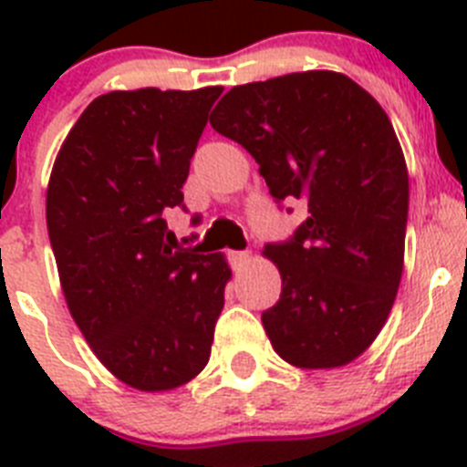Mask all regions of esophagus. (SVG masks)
Instances as JSON below:
<instances>
[{"label":"esophagus","mask_w":467,"mask_h":467,"mask_svg":"<svg viewBox=\"0 0 467 467\" xmlns=\"http://www.w3.org/2000/svg\"><path fill=\"white\" fill-rule=\"evenodd\" d=\"M226 257H229V264H231V266H234V269H241L243 264H245L247 259H250V253H245V250H231V253L226 254Z\"/></svg>","instance_id":"obj_1"}]
</instances>
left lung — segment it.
Here are the masks:
<instances>
[{"label": "left lung", "instance_id": "1", "mask_svg": "<svg viewBox=\"0 0 467 467\" xmlns=\"http://www.w3.org/2000/svg\"><path fill=\"white\" fill-rule=\"evenodd\" d=\"M213 114L214 130L257 161L278 208L308 205L287 241L264 245L283 278L262 313L274 350L306 369L356 360L402 278L410 177L393 123L356 81L325 69L234 86Z\"/></svg>", "mask_w": 467, "mask_h": 467}]
</instances>
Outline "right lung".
Returning a JSON list of instances; mask_svg holds the SVG:
<instances>
[{
	"label": "right lung",
	"instance_id": "1",
	"mask_svg": "<svg viewBox=\"0 0 467 467\" xmlns=\"http://www.w3.org/2000/svg\"><path fill=\"white\" fill-rule=\"evenodd\" d=\"M220 86L95 98L57 154L47 224L74 323L98 360L138 390H171L210 360L231 269L172 250L166 213Z\"/></svg>",
	"mask_w": 467,
	"mask_h": 467
}]
</instances>
